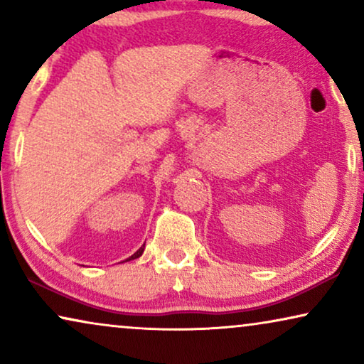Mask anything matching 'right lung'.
<instances>
[{"mask_svg": "<svg viewBox=\"0 0 364 364\" xmlns=\"http://www.w3.org/2000/svg\"><path fill=\"white\" fill-rule=\"evenodd\" d=\"M144 247H146V243H144V245H142L141 248H139V250H137L136 253H134V255H131L129 258H126V262H129V260H136V258L141 257V255H142V252H144Z\"/></svg>", "mask_w": 364, "mask_h": 364, "instance_id": "obj_1", "label": "right lung"}]
</instances>
